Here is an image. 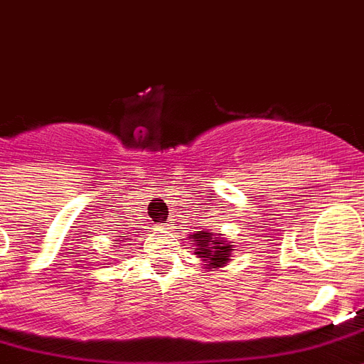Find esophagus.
<instances>
[{"instance_id": "1", "label": "esophagus", "mask_w": 364, "mask_h": 364, "mask_svg": "<svg viewBox=\"0 0 364 364\" xmlns=\"http://www.w3.org/2000/svg\"><path fill=\"white\" fill-rule=\"evenodd\" d=\"M161 228H163V230H171V228H172V224H168V223L161 224Z\"/></svg>"}]
</instances>
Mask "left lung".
I'll use <instances>...</instances> for the list:
<instances>
[{"mask_svg": "<svg viewBox=\"0 0 364 364\" xmlns=\"http://www.w3.org/2000/svg\"><path fill=\"white\" fill-rule=\"evenodd\" d=\"M193 242V253L203 263L205 269H223L234 257V242L224 234H217L211 226H196V232L190 236Z\"/></svg>", "mask_w": 364, "mask_h": 364, "instance_id": "left-lung-1", "label": "left lung"}]
</instances>
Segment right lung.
Here are the masks:
<instances>
[{"instance_id": "1", "label": "right lung", "mask_w": 364, "mask_h": 364, "mask_svg": "<svg viewBox=\"0 0 364 364\" xmlns=\"http://www.w3.org/2000/svg\"><path fill=\"white\" fill-rule=\"evenodd\" d=\"M128 240H130V236H117V240H114V244H117V245H114L113 250L117 251V253H119L120 245L124 244V242H128Z\"/></svg>"}]
</instances>
